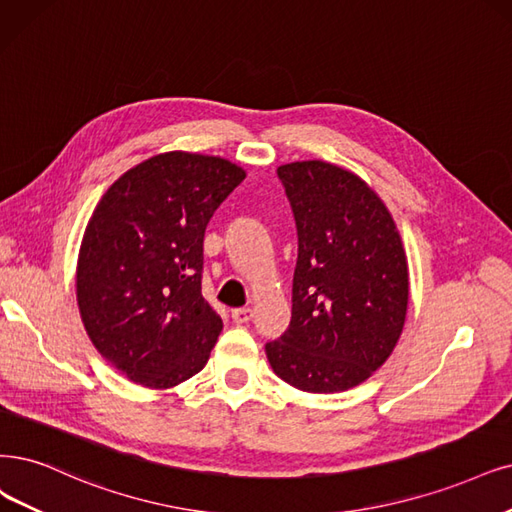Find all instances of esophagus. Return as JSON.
I'll return each mask as SVG.
<instances>
[{"mask_svg": "<svg viewBox=\"0 0 512 512\" xmlns=\"http://www.w3.org/2000/svg\"><path fill=\"white\" fill-rule=\"evenodd\" d=\"M232 318L236 325L249 323V320L253 318V308H236V310H232Z\"/></svg>", "mask_w": 512, "mask_h": 512, "instance_id": "esophagus-1", "label": "esophagus"}]
</instances>
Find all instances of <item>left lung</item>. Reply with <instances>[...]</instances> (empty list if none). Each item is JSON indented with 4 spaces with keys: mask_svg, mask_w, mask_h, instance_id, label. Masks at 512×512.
Wrapping results in <instances>:
<instances>
[{
    "mask_svg": "<svg viewBox=\"0 0 512 512\" xmlns=\"http://www.w3.org/2000/svg\"><path fill=\"white\" fill-rule=\"evenodd\" d=\"M297 225L291 325L266 344L274 373L304 392L363 384L403 333L409 270L396 223L373 189L323 160L278 166Z\"/></svg>",
    "mask_w": 512,
    "mask_h": 512,
    "instance_id": "left-lung-1",
    "label": "left lung"
}]
</instances>
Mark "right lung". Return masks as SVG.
<instances>
[{
    "mask_svg": "<svg viewBox=\"0 0 512 512\" xmlns=\"http://www.w3.org/2000/svg\"><path fill=\"white\" fill-rule=\"evenodd\" d=\"M246 177L219 156L168 151L113 183L86 225L75 272L84 329L145 388L196 375L223 329L202 297L204 230Z\"/></svg>",
    "mask_w": 512,
    "mask_h": 512,
    "instance_id": "add662e5",
    "label": "right lung"
}]
</instances>
